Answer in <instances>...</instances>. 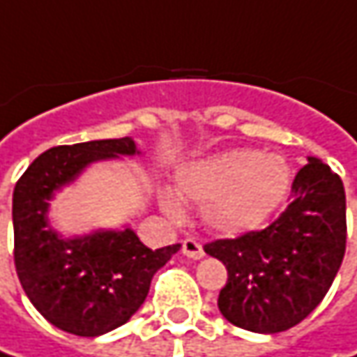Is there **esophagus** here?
Masks as SVG:
<instances>
[{"label": "esophagus", "instance_id": "obj_1", "mask_svg": "<svg viewBox=\"0 0 357 357\" xmlns=\"http://www.w3.org/2000/svg\"><path fill=\"white\" fill-rule=\"evenodd\" d=\"M181 252L185 255V257H190V259H194V261H199V259H204V248H202V244L198 241H194V238H185V241L181 242Z\"/></svg>", "mask_w": 357, "mask_h": 357}]
</instances>
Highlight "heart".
<instances>
[{"label":"heart","instance_id":"1","mask_svg":"<svg viewBox=\"0 0 357 357\" xmlns=\"http://www.w3.org/2000/svg\"><path fill=\"white\" fill-rule=\"evenodd\" d=\"M289 185L291 169L281 155L248 147L190 161L176 174L181 198L204 204V220L226 234L261 226L283 204ZM159 208L174 220L183 216L172 190L159 192Z\"/></svg>","mask_w":357,"mask_h":357}]
</instances>
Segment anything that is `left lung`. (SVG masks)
<instances>
[{
	"label": "left lung",
	"instance_id": "1",
	"mask_svg": "<svg viewBox=\"0 0 357 357\" xmlns=\"http://www.w3.org/2000/svg\"><path fill=\"white\" fill-rule=\"evenodd\" d=\"M289 206L264 230L214 241L204 250L228 271L220 313L255 333L301 324L321 303L346 255V190L321 159L307 158Z\"/></svg>",
	"mask_w": 357,
	"mask_h": 357
}]
</instances>
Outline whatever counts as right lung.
I'll return each mask as SVG.
<instances>
[{"mask_svg": "<svg viewBox=\"0 0 357 357\" xmlns=\"http://www.w3.org/2000/svg\"><path fill=\"white\" fill-rule=\"evenodd\" d=\"M131 137L58 145L44 151L13 190V261L32 305L58 329L96 337L127 324L153 275L179 244L147 248L127 226L64 238L50 220V199L91 163L137 155Z\"/></svg>", "mask_w": 357, "mask_h": 357, "instance_id": "obj_1", "label": "right lung"}]
</instances>
